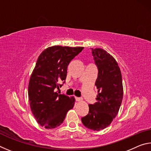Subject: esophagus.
Wrapping results in <instances>:
<instances>
[{
	"label": "esophagus",
	"instance_id": "obj_1",
	"mask_svg": "<svg viewBox=\"0 0 151 151\" xmlns=\"http://www.w3.org/2000/svg\"><path fill=\"white\" fill-rule=\"evenodd\" d=\"M75 99H76V101H78V102L83 101V99H82L81 98H78V97H75Z\"/></svg>",
	"mask_w": 151,
	"mask_h": 151
}]
</instances>
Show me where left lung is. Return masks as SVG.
Wrapping results in <instances>:
<instances>
[{"label": "left lung", "mask_w": 151, "mask_h": 151, "mask_svg": "<svg viewBox=\"0 0 151 151\" xmlns=\"http://www.w3.org/2000/svg\"><path fill=\"white\" fill-rule=\"evenodd\" d=\"M91 49L98 68L95 82L97 102L89 104L88 114L81 121L86 128L99 131L109 126L118 114L123 97V86L121 69L114 58L103 48Z\"/></svg>", "instance_id": "1"}]
</instances>
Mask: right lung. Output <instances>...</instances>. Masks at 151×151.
<instances>
[{
	"instance_id": "1",
	"label": "right lung",
	"mask_w": 151,
	"mask_h": 151,
	"mask_svg": "<svg viewBox=\"0 0 151 151\" xmlns=\"http://www.w3.org/2000/svg\"><path fill=\"white\" fill-rule=\"evenodd\" d=\"M84 47L52 46L40 53L30 77L28 94L30 107L36 121L47 129L63 123L73 108L74 96L58 94L59 82L65 81L68 65Z\"/></svg>"
}]
</instances>
